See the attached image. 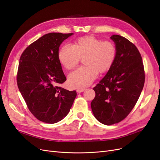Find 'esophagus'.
I'll return each instance as SVG.
<instances>
[{
    "instance_id": "obj_1",
    "label": "esophagus",
    "mask_w": 160,
    "mask_h": 160,
    "mask_svg": "<svg viewBox=\"0 0 160 160\" xmlns=\"http://www.w3.org/2000/svg\"><path fill=\"white\" fill-rule=\"evenodd\" d=\"M85 90V88H79V89H77V91L78 92V93H81V92H83Z\"/></svg>"
}]
</instances>
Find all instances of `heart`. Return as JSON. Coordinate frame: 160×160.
Returning <instances> with one entry per match:
<instances>
[{
	"label": "heart",
	"instance_id": "obj_1",
	"mask_svg": "<svg viewBox=\"0 0 160 160\" xmlns=\"http://www.w3.org/2000/svg\"><path fill=\"white\" fill-rule=\"evenodd\" d=\"M116 56V48L109 41H102L93 36L77 38L73 45L65 44L58 53L61 65L72 69L83 57L85 65L77 68L69 75L68 83L73 88H82L91 85L98 77V71L103 73L113 65Z\"/></svg>",
	"mask_w": 160,
	"mask_h": 160
}]
</instances>
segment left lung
<instances>
[{
  "label": "left lung",
  "mask_w": 160,
  "mask_h": 160,
  "mask_svg": "<svg viewBox=\"0 0 160 160\" xmlns=\"http://www.w3.org/2000/svg\"><path fill=\"white\" fill-rule=\"evenodd\" d=\"M116 56L108 73L93 88L95 97L91 107L95 118L105 125L123 120L132 111L141 94L145 71L138 48L126 38L111 37Z\"/></svg>",
  "instance_id": "obj_1"
}]
</instances>
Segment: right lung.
<instances>
[{
    "label": "right lung",
    "mask_w": 160,
    "mask_h": 160,
    "mask_svg": "<svg viewBox=\"0 0 160 160\" xmlns=\"http://www.w3.org/2000/svg\"><path fill=\"white\" fill-rule=\"evenodd\" d=\"M73 33L46 34L27 47L20 58L17 85L27 107L41 122L55 123L69 113L77 96L59 85L66 81L59 48Z\"/></svg>",
    "instance_id": "obj_1"
}]
</instances>
